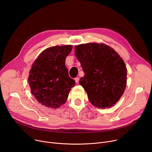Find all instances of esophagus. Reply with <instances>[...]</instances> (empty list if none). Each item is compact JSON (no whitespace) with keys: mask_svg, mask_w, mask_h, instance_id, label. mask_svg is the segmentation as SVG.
<instances>
[{"mask_svg":"<svg viewBox=\"0 0 152 152\" xmlns=\"http://www.w3.org/2000/svg\"><path fill=\"white\" fill-rule=\"evenodd\" d=\"M75 82L76 83H79V78L77 77H76L75 78Z\"/></svg>","mask_w":152,"mask_h":152,"instance_id":"obj_1","label":"esophagus"}]
</instances>
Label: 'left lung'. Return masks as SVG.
Listing matches in <instances>:
<instances>
[{
    "label": "left lung",
    "instance_id": "1",
    "mask_svg": "<svg viewBox=\"0 0 152 152\" xmlns=\"http://www.w3.org/2000/svg\"><path fill=\"white\" fill-rule=\"evenodd\" d=\"M75 49L85 74L79 84L89 102L100 108L113 106L124 94L127 84V68L122 58L104 44H80Z\"/></svg>",
    "mask_w": 152,
    "mask_h": 152
}]
</instances>
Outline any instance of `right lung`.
Instances as JSON below:
<instances>
[{
  "instance_id": "right-lung-1",
  "label": "right lung",
  "mask_w": 152,
  "mask_h": 152,
  "mask_svg": "<svg viewBox=\"0 0 152 152\" xmlns=\"http://www.w3.org/2000/svg\"><path fill=\"white\" fill-rule=\"evenodd\" d=\"M72 45L47 48L34 61L28 83L37 101L47 107L57 108L65 103L75 81L68 75L65 60Z\"/></svg>"
}]
</instances>
